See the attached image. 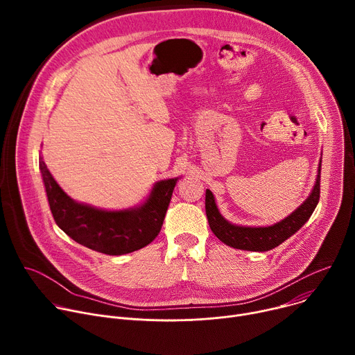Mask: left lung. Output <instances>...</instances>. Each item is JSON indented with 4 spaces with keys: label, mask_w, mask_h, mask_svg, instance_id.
I'll return each mask as SVG.
<instances>
[{
    "label": "left lung",
    "mask_w": 355,
    "mask_h": 355,
    "mask_svg": "<svg viewBox=\"0 0 355 355\" xmlns=\"http://www.w3.org/2000/svg\"><path fill=\"white\" fill-rule=\"evenodd\" d=\"M320 168L318 167L316 182L309 196L285 219L271 226H240L226 220L218 209L214 193L207 189L205 209L214 234L225 244L247 251H268L293 236L312 216L320 198Z\"/></svg>",
    "instance_id": "8db88e82"
}]
</instances>
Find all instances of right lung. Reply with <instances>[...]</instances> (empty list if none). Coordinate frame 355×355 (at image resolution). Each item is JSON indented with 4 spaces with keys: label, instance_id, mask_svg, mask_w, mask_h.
Here are the masks:
<instances>
[{
    "label": "right lung",
    "instance_id": "right-lung-1",
    "mask_svg": "<svg viewBox=\"0 0 355 355\" xmlns=\"http://www.w3.org/2000/svg\"><path fill=\"white\" fill-rule=\"evenodd\" d=\"M50 211L56 225L74 241L108 256H123L153 241L180 177L160 180L139 205L125 209H103L70 198L39 157Z\"/></svg>",
    "mask_w": 355,
    "mask_h": 355
}]
</instances>
